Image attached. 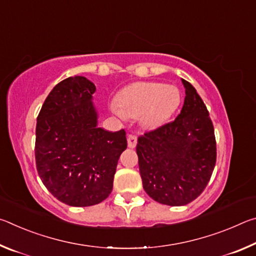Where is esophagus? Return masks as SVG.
Here are the masks:
<instances>
[{"label":"esophagus","instance_id":"obj_1","mask_svg":"<svg viewBox=\"0 0 256 256\" xmlns=\"http://www.w3.org/2000/svg\"><path fill=\"white\" fill-rule=\"evenodd\" d=\"M138 144V138L136 136H132V134H128V148H136V146Z\"/></svg>","mask_w":256,"mask_h":256}]
</instances>
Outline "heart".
I'll use <instances>...</instances> for the list:
<instances>
[{
    "mask_svg": "<svg viewBox=\"0 0 256 256\" xmlns=\"http://www.w3.org/2000/svg\"><path fill=\"white\" fill-rule=\"evenodd\" d=\"M182 94L175 86L162 82L142 81L125 86L112 104V114L120 118H140L146 128H157L166 124L178 110Z\"/></svg>",
    "mask_w": 256,
    "mask_h": 256,
    "instance_id": "obj_1",
    "label": "heart"
}]
</instances>
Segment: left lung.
<instances>
[{"label":"left lung","mask_w":256,"mask_h":256,"mask_svg":"<svg viewBox=\"0 0 256 256\" xmlns=\"http://www.w3.org/2000/svg\"><path fill=\"white\" fill-rule=\"evenodd\" d=\"M184 105L174 122L138 136L142 185L162 204L180 206L200 196L214 172L216 148L209 112L194 86L182 79Z\"/></svg>","instance_id":"8db88e82"}]
</instances>
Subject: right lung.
<instances>
[{
  "label": "right lung",
  "mask_w": 256,
  "mask_h": 256,
  "mask_svg": "<svg viewBox=\"0 0 256 256\" xmlns=\"http://www.w3.org/2000/svg\"><path fill=\"white\" fill-rule=\"evenodd\" d=\"M96 86L84 76L56 84L37 118V172L42 184L60 202L90 206L110 196L120 154L126 149L124 130L98 126L92 102Z\"/></svg>",
  "instance_id": "obj_1"
}]
</instances>
